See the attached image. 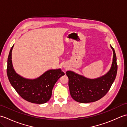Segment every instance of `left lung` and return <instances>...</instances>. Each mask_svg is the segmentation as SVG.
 Instances as JSON below:
<instances>
[{
	"mask_svg": "<svg viewBox=\"0 0 127 127\" xmlns=\"http://www.w3.org/2000/svg\"><path fill=\"white\" fill-rule=\"evenodd\" d=\"M111 69L104 76L98 79H88L75 72L68 71L69 87L70 95L75 101L82 103L94 102L106 95L114 82L117 72L116 55L114 48Z\"/></svg>",
	"mask_w": 127,
	"mask_h": 127,
	"instance_id": "8db88e82",
	"label": "left lung"
}]
</instances>
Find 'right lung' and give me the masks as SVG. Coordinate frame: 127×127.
<instances>
[{
    "instance_id": "obj_1",
    "label": "right lung",
    "mask_w": 127,
    "mask_h": 127,
    "mask_svg": "<svg viewBox=\"0 0 127 127\" xmlns=\"http://www.w3.org/2000/svg\"><path fill=\"white\" fill-rule=\"evenodd\" d=\"M11 48L7 58V75L9 81L16 91L27 101L35 104L47 102L52 95V91L56 82L64 73L61 69L50 70L34 80H28L16 73L13 68Z\"/></svg>"
}]
</instances>
